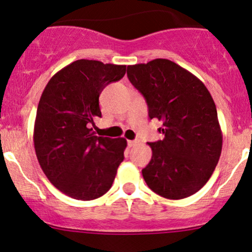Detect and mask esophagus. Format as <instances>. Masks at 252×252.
<instances>
[{
	"mask_svg": "<svg viewBox=\"0 0 252 252\" xmlns=\"http://www.w3.org/2000/svg\"><path fill=\"white\" fill-rule=\"evenodd\" d=\"M137 143H138L137 141H128V146L130 147V148H131V147H135Z\"/></svg>",
	"mask_w": 252,
	"mask_h": 252,
	"instance_id": "obj_1",
	"label": "esophagus"
}]
</instances>
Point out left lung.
<instances>
[{
  "instance_id": "1",
  "label": "left lung",
  "mask_w": 252,
  "mask_h": 252,
  "mask_svg": "<svg viewBox=\"0 0 252 252\" xmlns=\"http://www.w3.org/2000/svg\"><path fill=\"white\" fill-rule=\"evenodd\" d=\"M130 83L148 104L149 117L162 122V141L148 143L152 160L142 169L156 194L178 200L209 181L221 154L216 104L199 78L168 59L128 66Z\"/></svg>"
}]
</instances>
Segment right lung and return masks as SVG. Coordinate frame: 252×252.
I'll return each instance as SVG.
<instances>
[{
  "label": "right lung",
  "instance_id": "obj_1",
  "mask_svg": "<svg viewBox=\"0 0 252 252\" xmlns=\"http://www.w3.org/2000/svg\"><path fill=\"white\" fill-rule=\"evenodd\" d=\"M126 65L80 59L58 71L43 90L34 123L40 167L63 194L94 200L111 187L126 140L96 136L99 94L126 74Z\"/></svg>",
  "mask_w": 252,
  "mask_h": 252
}]
</instances>
